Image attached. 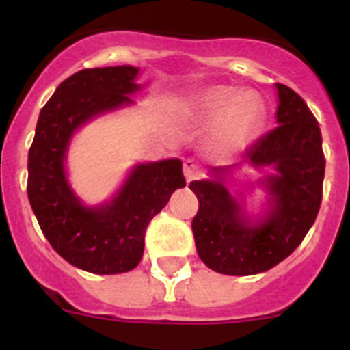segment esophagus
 Here are the masks:
<instances>
[{"label": "esophagus", "mask_w": 350, "mask_h": 350, "mask_svg": "<svg viewBox=\"0 0 350 350\" xmlns=\"http://www.w3.org/2000/svg\"><path fill=\"white\" fill-rule=\"evenodd\" d=\"M201 173H203V170H201V165L196 161V159L194 158L184 159V175L185 178H187V182L200 178Z\"/></svg>", "instance_id": "1"}]
</instances>
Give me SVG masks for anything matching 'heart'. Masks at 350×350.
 Returning a JSON list of instances; mask_svg holds the SVG:
<instances>
[{
	"mask_svg": "<svg viewBox=\"0 0 350 350\" xmlns=\"http://www.w3.org/2000/svg\"><path fill=\"white\" fill-rule=\"evenodd\" d=\"M201 120L211 123L215 144L224 150H241L258 135L264 124V104L255 94L215 86L198 105Z\"/></svg>",
	"mask_w": 350,
	"mask_h": 350,
	"instance_id": "1",
	"label": "heart"
}]
</instances>
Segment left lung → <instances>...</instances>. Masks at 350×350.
Listing matches in <instances>:
<instances>
[{"label":"left lung","mask_w":350,"mask_h":350,"mask_svg":"<svg viewBox=\"0 0 350 350\" xmlns=\"http://www.w3.org/2000/svg\"><path fill=\"white\" fill-rule=\"evenodd\" d=\"M275 88L280 126L246 150L253 166L274 165L278 170L275 177L267 178L274 198L267 219L250 226L222 182L189 184L200 201L192 219L198 255L220 274H258L280 264L304 241L321 206L326 159L319 123L290 86L278 83Z\"/></svg>","instance_id":"8db88e82"}]
</instances>
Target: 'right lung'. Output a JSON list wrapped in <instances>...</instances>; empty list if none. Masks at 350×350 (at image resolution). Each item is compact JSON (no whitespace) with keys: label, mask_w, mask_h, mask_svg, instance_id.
Here are the masks:
<instances>
[{"label":"right lung","mask_w":350,"mask_h":350,"mask_svg":"<svg viewBox=\"0 0 350 350\" xmlns=\"http://www.w3.org/2000/svg\"><path fill=\"white\" fill-rule=\"evenodd\" d=\"M139 69L131 66L83 69L64 79L43 105L27 159V196L44 238L64 260L94 274L135 269L144 255L150 220L173 191L185 187L180 159L140 165L111 204L85 208L64 175L72 131L95 114L128 104Z\"/></svg>","instance_id":"1"}]
</instances>
